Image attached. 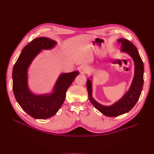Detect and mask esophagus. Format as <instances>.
I'll return each instance as SVG.
<instances>
[{
  "mask_svg": "<svg viewBox=\"0 0 154 154\" xmlns=\"http://www.w3.org/2000/svg\"><path fill=\"white\" fill-rule=\"evenodd\" d=\"M80 71L82 73H87L88 71V68L86 66H83L80 67Z\"/></svg>",
  "mask_w": 154,
  "mask_h": 154,
  "instance_id": "34e87169",
  "label": "esophagus"
}]
</instances>
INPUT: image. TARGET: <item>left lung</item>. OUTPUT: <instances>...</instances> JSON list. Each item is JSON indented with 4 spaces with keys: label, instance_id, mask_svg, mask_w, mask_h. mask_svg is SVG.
<instances>
[{
    "label": "left lung",
    "instance_id": "left-lung-1",
    "mask_svg": "<svg viewBox=\"0 0 154 154\" xmlns=\"http://www.w3.org/2000/svg\"><path fill=\"white\" fill-rule=\"evenodd\" d=\"M118 42L121 44V52L127 53L133 59L134 62V76L129 89L122 97L112 105L105 106L97 102L92 97V82L87 81L88 98L95 108L100 112L109 117H116L129 112L138 101L143 89L144 65L136 46L128 40L120 38ZM92 78V77L91 76Z\"/></svg>",
    "mask_w": 154,
    "mask_h": 154
}]
</instances>
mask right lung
<instances>
[{"mask_svg":"<svg viewBox=\"0 0 154 154\" xmlns=\"http://www.w3.org/2000/svg\"><path fill=\"white\" fill-rule=\"evenodd\" d=\"M57 42L46 37L32 40L22 49L13 69V91L18 104L26 113L35 119L52 117L62 106L66 91L79 74L78 71L62 73L51 93L35 94L28 86V69L32 60L42 50L53 49Z\"/></svg>","mask_w":154,"mask_h":154,"instance_id":"right-lung-1","label":"right lung"}]
</instances>
